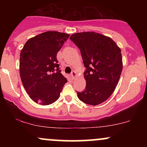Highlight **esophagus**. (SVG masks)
Masks as SVG:
<instances>
[{
  "label": "esophagus",
  "mask_w": 147,
  "mask_h": 147,
  "mask_svg": "<svg viewBox=\"0 0 147 147\" xmlns=\"http://www.w3.org/2000/svg\"><path fill=\"white\" fill-rule=\"evenodd\" d=\"M70 77H71L72 79H75L77 77V73L75 71H72L71 75H70Z\"/></svg>",
  "instance_id": "obj_1"
}]
</instances>
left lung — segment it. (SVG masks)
<instances>
[{
	"instance_id": "obj_1",
	"label": "left lung",
	"mask_w": 147,
	"mask_h": 147,
	"mask_svg": "<svg viewBox=\"0 0 147 147\" xmlns=\"http://www.w3.org/2000/svg\"><path fill=\"white\" fill-rule=\"evenodd\" d=\"M70 39L81 51L86 86L77 92L82 102L96 106L105 102L115 89L122 73L120 48L110 37L94 32L75 33Z\"/></svg>"
}]
</instances>
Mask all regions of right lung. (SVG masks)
<instances>
[{
    "label": "right lung",
    "mask_w": 147,
    "mask_h": 147,
    "mask_svg": "<svg viewBox=\"0 0 147 147\" xmlns=\"http://www.w3.org/2000/svg\"><path fill=\"white\" fill-rule=\"evenodd\" d=\"M70 35L48 31L30 38L20 54L21 82L30 97L41 105L59 99L66 82L57 59V54Z\"/></svg>",
    "instance_id": "add662e5"
}]
</instances>
